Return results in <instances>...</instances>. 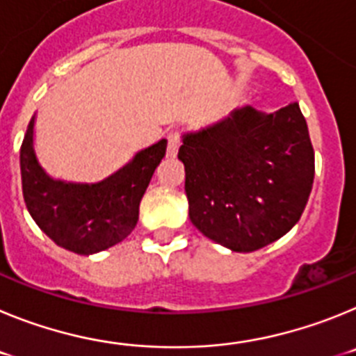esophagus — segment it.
<instances>
[{"label": "esophagus", "instance_id": "1", "mask_svg": "<svg viewBox=\"0 0 356 356\" xmlns=\"http://www.w3.org/2000/svg\"><path fill=\"white\" fill-rule=\"evenodd\" d=\"M180 134L178 131H171L168 135V156L175 159L178 155V149H180Z\"/></svg>", "mask_w": 356, "mask_h": 356}]
</instances>
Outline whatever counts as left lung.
<instances>
[{
    "label": "left lung",
    "instance_id": "obj_1",
    "mask_svg": "<svg viewBox=\"0 0 356 356\" xmlns=\"http://www.w3.org/2000/svg\"><path fill=\"white\" fill-rule=\"evenodd\" d=\"M188 217L210 241L251 253L300 221L314 184V147L300 105H246L181 135Z\"/></svg>",
    "mask_w": 356,
    "mask_h": 356
}]
</instances>
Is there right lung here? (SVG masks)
Listing matches in <instances>:
<instances>
[{
	"instance_id": "obj_1",
	"label": "right lung",
	"mask_w": 356,
	"mask_h": 356,
	"mask_svg": "<svg viewBox=\"0 0 356 356\" xmlns=\"http://www.w3.org/2000/svg\"><path fill=\"white\" fill-rule=\"evenodd\" d=\"M35 115L21 146V180L26 209L56 246L94 254L127 238L139 221V205L168 140L135 153L119 171L97 184L56 180L46 172L33 146Z\"/></svg>"
}]
</instances>
